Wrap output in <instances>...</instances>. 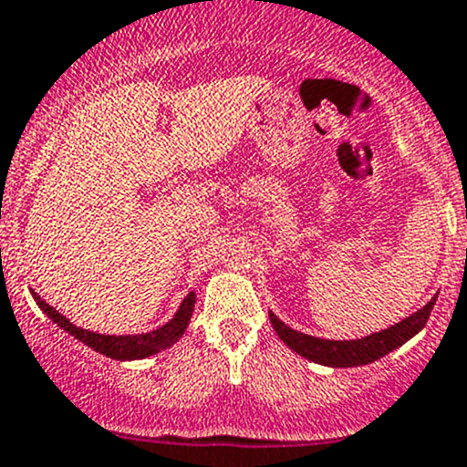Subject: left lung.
I'll return each instance as SVG.
<instances>
[{"mask_svg":"<svg viewBox=\"0 0 467 467\" xmlns=\"http://www.w3.org/2000/svg\"><path fill=\"white\" fill-rule=\"evenodd\" d=\"M436 296L430 301L425 307H420L418 312H413L411 317L402 319L400 324L391 326V328L382 330V333H373L364 339H350V341H335V339H319L312 337V335L299 333V330H292L290 326L283 324L274 312H269V321H272L276 335L290 346L295 353L304 355L310 362L326 364V367H362V364H371L376 359L384 358L387 353H391L393 348L405 344L407 339H411L418 330L425 328L427 319H430V312L434 310Z\"/></svg>","mask_w":467,"mask_h":467,"instance_id":"obj_1","label":"left lung"}]
</instances>
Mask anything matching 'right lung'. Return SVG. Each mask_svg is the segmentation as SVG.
<instances>
[{
    "label": "right lung",
    "instance_id": "add662e5",
    "mask_svg": "<svg viewBox=\"0 0 467 467\" xmlns=\"http://www.w3.org/2000/svg\"><path fill=\"white\" fill-rule=\"evenodd\" d=\"M33 299H36V304L40 306V310L45 312L47 317H51L54 324L60 326V328H65L67 333L74 335V337L83 341V344H88L89 348L96 350V353L112 359H143L148 358V355H155L160 353V350L168 348V346H172L182 337V335H184L195 306V295L191 292V295H186V299L182 301L180 310L175 312V317H172L168 324H163L161 328L150 330V333H143V335H100V333H91V330L74 326L67 317H62L56 307H51L47 301H42L36 292H33Z\"/></svg>",
    "mask_w": 467,
    "mask_h": 467
}]
</instances>
